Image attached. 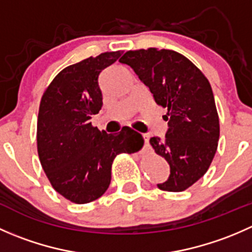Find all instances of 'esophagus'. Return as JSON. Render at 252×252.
Segmentation results:
<instances>
[{"instance_id": "1", "label": "esophagus", "mask_w": 252, "mask_h": 252, "mask_svg": "<svg viewBox=\"0 0 252 252\" xmlns=\"http://www.w3.org/2000/svg\"><path fill=\"white\" fill-rule=\"evenodd\" d=\"M144 140H145V146H149V136L144 135Z\"/></svg>"}]
</instances>
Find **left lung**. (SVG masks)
<instances>
[{"instance_id": "obj_1", "label": "left lung", "mask_w": 252, "mask_h": 252, "mask_svg": "<svg viewBox=\"0 0 252 252\" xmlns=\"http://www.w3.org/2000/svg\"><path fill=\"white\" fill-rule=\"evenodd\" d=\"M150 89L155 102L168 112L166 138L150 139L155 152L169 164L168 179L157 184L179 192L207 172L218 146L220 119L212 88L201 70L172 50L128 51L119 60Z\"/></svg>"}]
</instances>
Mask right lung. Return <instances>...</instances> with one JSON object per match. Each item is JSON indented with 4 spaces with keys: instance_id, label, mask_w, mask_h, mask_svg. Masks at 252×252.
<instances>
[{
    "instance_id": "right-lung-1",
    "label": "right lung",
    "mask_w": 252,
    "mask_h": 252,
    "mask_svg": "<svg viewBox=\"0 0 252 252\" xmlns=\"http://www.w3.org/2000/svg\"><path fill=\"white\" fill-rule=\"evenodd\" d=\"M121 51L89 57L61 70L45 90L37 117V154L53 189L74 204L105 194L113 159L144 145L141 134L123 126L112 135L90 119L102 107L98 75L121 57Z\"/></svg>"
}]
</instances>
